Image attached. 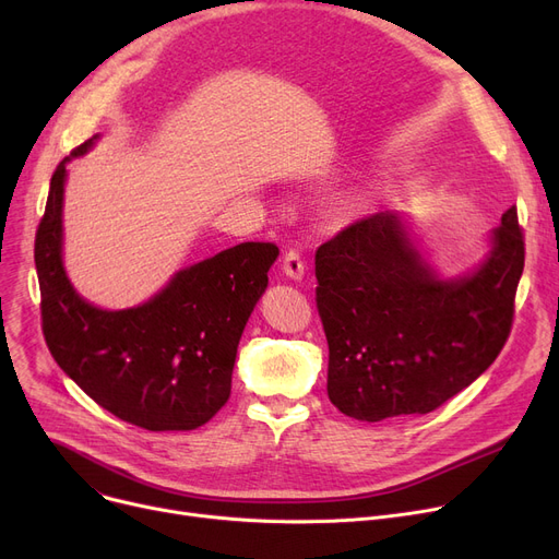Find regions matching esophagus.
<instances>
[{
  "mask_svg": "<svg viewBox=\"0 0 559 559\" xmlns=\"http://www.w3.org/2000/svg\"><path fill=\"white\" fill-rule=\"evenodd\" d=\"M283 272H285V276L292 278V281H301V278H304L306 264H304L299 251H287V253L283 255Z\"/></svg>",
  "mask_w": 559,
  "mask_h": 559,
  "instance_id": "obj_1",
  "label": "esophagus"
}]
</instances>
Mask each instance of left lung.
Segmentation results:
<instances>
[{
	"instance_id": "1",
	"label": "left lung",
	"mask_w": 559,
	"mask_h": 559,
	"mask_svg": "<svg viewBox=\"0 0 559 559\" xmlns=\"http://www.w3.org/2000/svg\"><path fill=\"white\" fill-rule=\"evenodd\" d=\"M483 260L444 276L396 211L344 228L314 253L329 340V399L358 421L428 415L501 354L523 274V233L508 209Z\"/></svg>"
}]
</instances>
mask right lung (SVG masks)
<instances>
[{"instance_id":"1","label":"right lung","mask_w":559,"mask_h":559,"mask_svg":"<svg viewBox=\"0 0 559 559\" xmlns=\"http://www.w3.org/2000/svg\"><path fill=\"white\" fill-rule=\"evenodd\" d=\"M56 167L36 233L43 331L53 360L108 413L144 430H194L230 396L235 354L278 258L270 242H242L176 272L146 301L106 310L74 289L63 260L68 163Z\"/></svg>"}]
</instances>
